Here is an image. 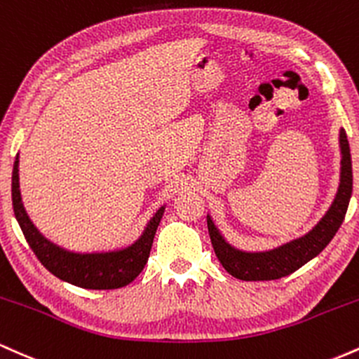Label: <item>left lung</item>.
Returning <instances> with one entry per match:
<instances>
[{
	"mask_svg": "<svg viewBox=\"0 0 359 359\" xmlns=\"http://www.w3.org/2000/svg\"><path fill=\"white\" fill-rule=\"evenodd\" d=\"M339 142L342 154L339 191H337L336 200H334L329 212L324 215V219L307 236L280 245L273 251L244 252L225 243L224 237L220 236V232L213 225L210 217H207L213 251H215L220 264L229 275L244 281L278 280V278L292 275L293 271H297L305 263H309L312 257H316L325 245L331 243L332 237L339 231L342 220H344L349 198H351L353 193L351 151H349V142L344 130H341Z\"/></svg>",
	"mask_w": 359,
	"mask_h": 359,
	"instance_id": "obj_1",
	"label": "left lung"
}]
</instances>
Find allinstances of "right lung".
I'll use <instances>...</instances> for the list:
<instances>
[{"label":"right lung","mask_w":359,"mask_h":359,"mask_svg":"<svg viewBox=\"0 0 359 359\" xmlns=\"http://www.w3.org/2000/svg\"><path fill=\"white\" fill-rule=\"evenodd\" d=\"M11 200H13V210L20 229L40 263L59 280L88 290H115L134 281L146 266L149 255H151L152 241H154L161 217L164 213V207H161L140 239L122 251L79 255V252H69L52 244L30 222L23 208L22 196H20L18 156L15 159L13 176H11Z\"/></svg>","instance_id":"add662e5"}]
</instances>
